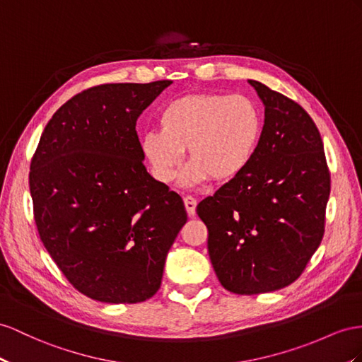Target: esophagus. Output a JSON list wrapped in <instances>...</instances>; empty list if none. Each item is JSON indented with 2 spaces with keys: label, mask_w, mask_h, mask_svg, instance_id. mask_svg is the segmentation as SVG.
Instances as JSON below:
<instances>
[{
  "label": "esophagus",
  "mask_w": 362,
  "mask_h": 362,
  "mask_svg": "<svg viewBox=\"0 0 362 362\" xmlns=\"http://www.w3.org/2000/svg\"><path fill=\"white\" fill-rule=\"evenodd\" d=\"M183 202H185V208H187L188 216L194 217V214H196V208H197V200L191 196H187L183 199Z\"/></svg>",
  "instance_id": "esophagus-1"
}]
</instances>
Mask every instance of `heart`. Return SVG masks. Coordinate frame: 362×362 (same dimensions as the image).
Segmentation results:
<instances>
[{"label": "heart", "mask_w": 362, "mask_h": 362, "mask_svg": "<svg viewBox=\"0 0 362 362\" xmlns=\"http://www.w3.org/2000/svg\"><path fill=\"white\" fill-rule=\"evenodd\" d=\"M160 129L141 137V151L153 177L170 183L188 150L191 162L180 175L185 187L214 177L226 182L243 174L260 146L264 117L243 95L199 93L168 102L159 113Z\"/></svg>", "instance_id": "heart-1"}]
</instances>
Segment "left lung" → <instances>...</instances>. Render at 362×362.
Returning a JSON list of instances; mask_svg holds the SVG:
<instances>
[{"label": "left lung", "mask_w": 362, "mask_h": 362, "mask_svg": "<svg viewBox=\"0 0 362 362\" xmlns=\"http://www.w3.org/2000/svg\"><path fill=\"white\" fill-rule=\"evenodd\" d=\"M264 105L252 163L197 205L221 286L274 292L298 278L324 235L330 173L317 125L292 99L247 81Z\"/></svg>", "instance_id": "left-lung-1"}]
</instances>
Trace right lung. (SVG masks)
I'll return each mask as SVG.
<instances>
[{"mask_svg":"<svg viewBox=\"0 0 362 362\" xmlns=\"http://www.w3.org/2000/svg\"><path fill=\"white\" fill-rule=\"evenodd\" d=\"M171 84L84 90L53 115L35 151L29 185L40 238L91 300L151 298L187 223L182 197L146 171L136 132L137 117Z\"/></svg>","mask_w":362,"mask_h":362,"instance_id":"obj_1","label":"right lung"}]
</instances>
